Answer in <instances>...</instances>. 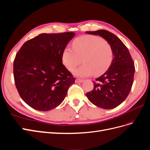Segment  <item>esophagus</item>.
I'll list each match as a JSON object with an SVG mask.
<instances>
[{"mask_svg":"<svg viewBox=\"0 0 150 150\" xmlns=\"http://www.w3.org/2000/svg\"><path fill=\"white\" fill-rule=\"evenodd\" d=\"M83 80H82V79H77L76 80H75V82L76 83H82V82H83Z\"/></svg>","mask_w":150,"mask_h":150,"instance_id":"34e87169","label":"esophagus"}]
</instances>
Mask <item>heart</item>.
<instances>
[{"mask_svg": "<svg viewBox=\"0 0 150 150\" xmlns=\"http://www.w3.org/2000/svg\"><path fill=\"white\" fill-rule=\"evenodd\" d=\"M73 46L74 47H65L62 59L64 65L70 71L74 70L82 59L83 64L74 72L76 76L85 77L93 73L96 75H100L112 64V48L107 41L100 37L82 36L75 39Z\"/></svg>", "mask_w": 150, "mask_h": 150, "instance_id": "heart-1", "label": "heart"}]
</instances>
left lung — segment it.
<instances>
[{
  "label": "left lung",
  "instance_id": "left-lung-1",
  "mask_svg": "<svg viewBox=\"0 0 150 150\" xmlns=\"http://www.w3.org/2000/svg\"><path fill=\"white\" fill-rule=\"evenodd\" d=\"M106 40L113 50V60L108 70L94 82L91 91L86 94L89 101L104 109L116 108L128 96L134 83L135 66L128 49L113 33L104 30L86 31Z\"/></svg>",
  "mask_w": 150,
  "mask_h": 150
}]
</instances>
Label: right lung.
Segmentation results:
<instances>
[{
  "label": "right lung",
  "instance_id": "add662e5",
  "mask_svg": "<svg viewBox=\"0 0 150 150\" xmlns=\"http://www.w3.org/2000/svg\"><path fill=\"white\" fill-rule=\"evenodd\" d=\"M74 32L42 33L26 41L13 62L15 85L32 108L48 111L62 103L75 78L62 64L64 49Z\"/></svg>",
  "mask_w": 150,
  "mask_h": 150
}]
</instances>
